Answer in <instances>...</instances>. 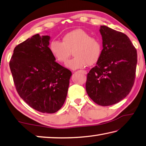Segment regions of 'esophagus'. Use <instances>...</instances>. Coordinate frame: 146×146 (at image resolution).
Listing matches in <instances>:
<instances>
[{
  "instance_id": "obj_1",
  "label": "esophagus",
  "mask_w": 146,
  "mask_h": 146,
  "mask_svg": "<svg viewBox=\"0 0 146 146\" xmlns=\"http://www.w3.org/2000/svg\"><path fill=\"white\" fill-rule=\"evenodd\" d=\"M81 72H82L83 74H87V72H86V70H81Z\"/></svg>"
}]
</instances>
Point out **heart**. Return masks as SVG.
Here are the masks:
<instances>
[{
    "label": "heart",
    "mask_w": 146,
    "mask_h": 146,
    "mask_svg": "<svg viewBox=\"0 0 146 146\" xmlns=\"http://www.w3.org/2000/svg\"><path fill=\"white\" fill-rule=\"evenodd\" d=\"M48 48L55 60L61 64L66 62L72 51V55L75 57L66 63V66L72 70L96 64L101 58L103 49L100 40L92 37L90 33L82 29L66 33L61 42L52 40Z\"/></svg>",
    "instance_id": "1"
}]
</instances>
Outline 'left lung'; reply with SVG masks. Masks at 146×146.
I'll list each match as a JSON object with an SVG mask.
<instances>
[{
  "mask_svg": "<svg viewBox=\"0 0 146 146\" xmlns=\"http://www.w3.org/2000/svg\"><path fill=\"white\" fill-rule=\"evenodd\" d=\"M101 56L87 74L86 90L100 106L119 103L129 94L136 74L137 53L127 36L101 25Z\"/></svg>",
  "mask_w": 146,
  "mask_h": 146,
  "instance_id": "1",
  "label": "left lung"
}]
</instances>
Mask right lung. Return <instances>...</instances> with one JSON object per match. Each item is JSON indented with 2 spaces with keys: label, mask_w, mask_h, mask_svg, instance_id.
Wrapping results in <instances>:
<instances>
[{
  "label": "right lung",
  "mask_w": 146,
  "mask_h": 146,
  "mask_svg": "<svg viewBox=\"0 0 146 146\" xmlns=\"http://www.w3.org/2000/svg\"><path fill=\"white\" fill-rule=\"evenodd\" d=\"M49 36H33L15 47L9 66L23 100L42 113H54L65 103L72 72L56 63Z\"/></svg>",
  "instance_id": "add662e5"
}]
</instances>
